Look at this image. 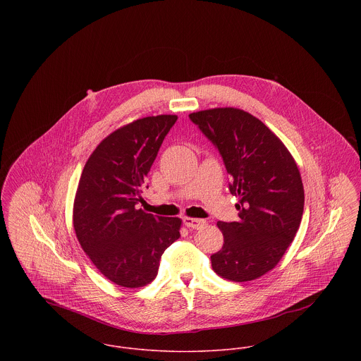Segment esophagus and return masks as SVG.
<instances>
[{
  "instance_id": "obj_1",
  "label": "esophagus",
  "mask_w": 361,
  "mask_h": 361,
  "mask_svg": "<svg viewBox=\"0 0 361 361\" xmlns=\"http://www.w3.org/2000/svg\"><path fill=\"white\" fill-rule=\"evenodd\" d=\"M183 224H185L188 228L200 229L202 226L206 225V221H204V219H200V218H189V216H185V218H183Z\"/></svg>"
}]
</instances>
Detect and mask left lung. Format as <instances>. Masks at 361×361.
Wrapping results in <instances>:
<instances>
[{
	"label": "left lung",
	"mask_w": 361,
	"mask_h": 361,
	"mask_svg": "<svg viewBox=\"0 0 361 361\" xmlns=\"http://www.w3.org/2000/svg\"><path fill=\"white\" fill-rule=\"evenodd\" d=\"M189 118L219 152L232 179L229 190L239 199V219L216 224L224 246L211 256L212 269L233 282L253 281L279 262L300 226L305 190L299 168L249 112L214 108Z\"/></svg>",
	"instance_id": "left-lung-1"
}]
</instances>
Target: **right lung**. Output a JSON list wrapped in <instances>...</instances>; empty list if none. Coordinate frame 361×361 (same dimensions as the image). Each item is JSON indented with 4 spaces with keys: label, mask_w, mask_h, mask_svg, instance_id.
<instances>
[{
    "label": "right lung",
    "mask_w": 361,
    "mask_h": 361,
    "mask_svg": "<svg viewBox=\"0 0 361 361\" xmlns=\"http://www.w3.org/2000/svg\"><path fill=\"white\" fill-rule=\"evenodd\" d=\"M176 115L137 119L109 136L87 159L75 197L73 228L85 253L104 276L142 288L159 258L179 239L180 219L139 209L146 176Z\"/></svg>",
    "instance_id": "right-lung-1"
}]
</instances>
